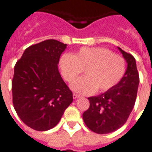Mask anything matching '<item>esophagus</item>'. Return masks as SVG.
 I'll list each match as a JSON object with an SVG mask.
<instances>
[{
    "label": "esophagus",
    "mask_w": 152,
    "mask_h": 152,
    "mask_svg": "<svg viewBox=\"0 0 152 152\" xmlns=\"http://www.w3.org/2000/svg\"><path fill=\"white\" fill-rule=\"evenodd\" d=\"M81 96L79 95V94H77V93H73V98L74 99H76V98H78V97H80Z\"/></svg>",
    "instance_id": "obj_1"
}]
</instances>
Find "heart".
I'll use <instances>...</instances> for the list:
<instances>
[{
    "label": "heart",
    "instance_id": "1",
    "mask_svg": "<svg viewBox=\"0 0 152 152\" xmlns=\"http://www.w3.org/2000/svg\"><path fill=\"white\" fill-rule=\"evenodd\" d=\"M60 67L65 80L72 83L85 70L86 76L76 81L71 88L81 94H92L98 89L107 92L118 84L126 71L123 56L103 47H82L75 55L60 57Z\"/></svg>",
    "mask_w": 152,
    "mask_h": 152
}]
</instances>
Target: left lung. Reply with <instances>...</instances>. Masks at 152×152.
<instances>
[{
  "label": "left lung",
  "instance_id": "obj_1",
  "mask_svg": "<svg viewBox=\"0 0 152 152\" xmlns=\"http://www.w3.org/2000/svg\"><path fill=\"white\" fill-rule=\"evenodd\" d=\"M127 62L122 80L101 95L88 97L89 108L83 113L86 125L97 134H108L121 128L133 110L138 91L139 73L134 56L118 48Z\"/></svg>",
  "mask_w": 152,
  "mask_h": 152
}]
</instances>
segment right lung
I'll list each match as a JSON object with an SVG mask.
<instances>
[{
  "mask_svg": "<svg viewBox=\"0 0 152 152\" xmlns=\"http://www.w3.org/2000/svg\"><path fill=\"white\" fill-rule=\"evenodd\" d=\"M66 45L48 39L31 45L14 67L12 102L26 125L38 131L54 128L73 101L58 63Z\"/></svg>",
  "mask_w": 152,
  "mask_h": 152,
  "instance_id": "1",
  "label": "right lung"
}]
</instances>
